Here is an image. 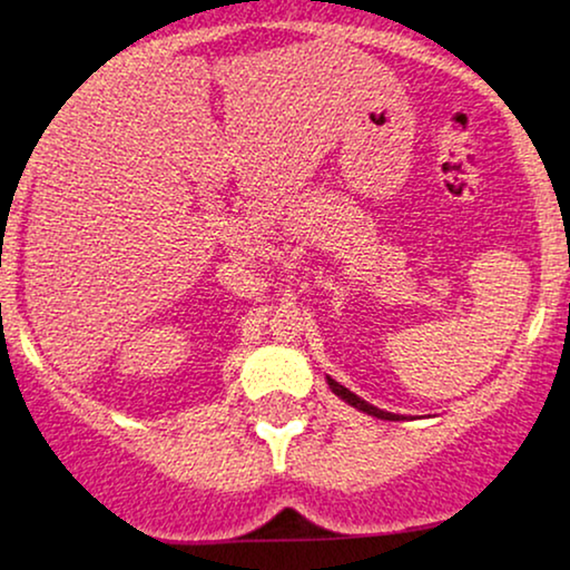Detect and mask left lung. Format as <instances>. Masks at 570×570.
Wrapping results in <instances>:
<instances>
[{"instance_id":"8db88e82","label":"left lung","mask_w":570,"mask_h":570,"mask_svg":"<svg viewBox=\"0 0 570 570\" xmlns=\"http://www.w3.org/2000/svg\"><path fill=\"white\" fill-rule=\"evenodd\" d=\"M326 383H330V389L335 391V394H337L340 399H343V402H348L351 407L367 412V415H372V417H381V421H399V415H394V412H383V410L372 407L370 402H364L362 396H356V394H353V391L345 389V385H340L337 381H332V377H326Z\"/></svg>"}]
</instances>
